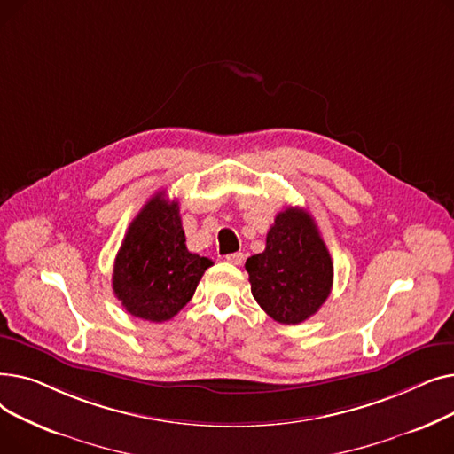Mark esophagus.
Instances as JSON below:
<instances>
[{
  "instance_id": "34e87169",
  "label": "esophagus",
  "mask_w": 454,
  "mask_h": 454,
  "mask_svg": "<svg viewBox=\"0 0 454 454\" xmlns=\"http://www.w3.org/2000/svg\"><path fill=\"white\" fill-rule=\"evenodd\" d=\"M226 261L230 265H241L243 263V254L241 252H235V254H228Z\"/></svg>"
}]
</instances>
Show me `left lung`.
<instances>
[{
  "label": "left lung",
  "mask_w": 454,
  "mask_h": 454,
  "mask_svg": "<svg viewBox=\"0 0 454 454\" xmlns=\"http://www.w3.org/2000/svg\"><path fill=\"white\" fill-rule=\"evenodd\" d=\"M252 294L279 324L313 317L333 287V261L315 219L301 207L279 211L265 252L247 259Z\"/></svg>",
  "instance_id": "1"
}]
</instances>
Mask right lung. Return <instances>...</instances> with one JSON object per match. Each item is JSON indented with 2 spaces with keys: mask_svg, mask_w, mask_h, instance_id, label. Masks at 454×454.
Instances as JSON below:
<instances>
[{
  "mask_svg": "<svg viewBox=\"0 0 454 454\" xmlns=\"http://www.w3.org/2000/svg\"><path fill=\"white\" fill-rule=\"evenodd\" d=\"M213 261L185 247L180 207L156 193L130 223L115 255L112 289L136 318L165 322L193 298Z\"/></svg>",
  "mask_w": 454,
  "mask_h": 454,
  "instance_id": "1",
  "label": "right lung"
}]
</instances>
